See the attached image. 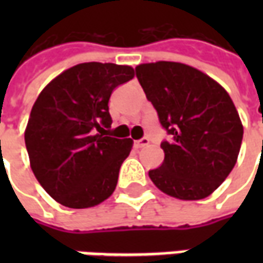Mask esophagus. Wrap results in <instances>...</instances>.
Listing matches in <instances>:
<instances>
[{"label": "esophagus", "instance_id": "esophagus-1", "mask_svg": "<svg viewBox=\"0 0 263 263\" xmlns=\"http://www.w3.org/2000/svg\"><path fill=\"white\" fill-rule=\"evenodd\" d=\"M148 143H149V138L143 137V138H141V139L135 141V146H137V148H143V146H146Z\"/></svg>", "mask_w": 263, "mask_h": 263}]
</instances>
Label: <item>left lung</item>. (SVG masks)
Wrapping results in <instances>:
<instances>
[{
	"instance_id": "obj_1",
	"label": "left lung",
	"mask_w": 263,
	"mask_h": 263,
	"mask_svg": "<svg viewBox=\"0 0 263 263\" xmlns=\"http://www.w3.org/2000/svg\"><path fill=\"white\" fill-rule=\"evenodd\" d=\"M137 77L171 137L162 141L163 163L149 177L163 193L200 200L235 166L243 128L231 97L200 70L176 62L137 66Z\"/></svg>"
}]
</instances>
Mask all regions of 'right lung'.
<instances>
[{
    "label": "right lung",
    "mask_w": 263,
    "mask_h": 263,
    "mask_svg": "<svg viewBox=\"0 0 263 263\" xmlns=\"http://www.w3.org/2000/svg\"><path fill=\"white\" fill-rule=\"evenodd\" d=\"M134 77L129 66L81 63L45 87L33 104L25 145L37 182L70 209H87L117 187L134 141L107 137L112 120L108 101Z\"/></svg>",
    "instance_id": "right-lung-1"
}]
</instances>
